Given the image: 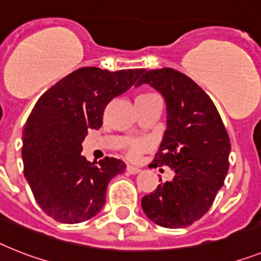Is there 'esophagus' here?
Returning a JSON list of instances; mask_svg holds the SVG:
<instances>
[{
    "instance_id": "esophagus-1",
    "label": "esophagus",
    "mask_w": 261,
    "mask_h": 261,
    "mask_svg": "<svg viewBox=\"0 0 261 261\" xmlns=\"http://www.w3.org/2000/svg\"><path fill=\"white\" fill-rule=\"evenodd\" d=\"M140 171H141L140 168L133 167V165H128V167H126V172H128L129 174H136V173H139Z\"/></svg>"
}]
</instances>
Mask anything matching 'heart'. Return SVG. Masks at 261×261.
Listing matches in <instances>:
<instances>
[{
    "label": "heart",
    "mask_w": 261,
    "mask_h": 261,
    "mask_svg": "<svg viewBox=\"0 0 261 261\" xmlns=\"http://www.w3.org/2000/svg\"><path fill=\"white\" fill-rule=\"evenodd\" d=\"M150 100H159V97L153 93H141L136 97V101H150ZM150 148V144L146 140H135L126 145L125 148V156L129 160H136L141 153Z\"/></svg>",
    "instance_id": "heart-1"
}]
</instances>
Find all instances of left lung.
I'll return each mask as SVG.
<instances>
[{"label":"left lung","mask_w":261,"mask_h":261,"mask_svg":"<svg viewBox=\"0 0 261 261\" xmlns=\"http://www.w3.org/2000/svg\"><path fill=\"white\" fill-rule=\"evenodd\" d=\"M149 84L167 102V130L152 167H169L172 181L160 182L141 200L145 215L164 228H185L212 206L229 168L231 141L216 107L192 79L171 68L148 70ZM161 181V178H160Z\"/></svg>","instance_id":"obj_1"}]
</instances>
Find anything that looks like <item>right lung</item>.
Instances as JSON below:
<instances>
[{
  "instance_id": "right-lung-1",
  "label": "right lung",
  "mask_w": 261,
  "mask_h": 261,
  "mask_svg": "<svg viewBox=\"0 0 261 261\" xmlns=\"http://www.w3.org/2000/svg\"><path fill=\"white\" fill-rule=\"evenodd\" d=\"M143 73L80 68L49 88L30 112L22 132L23 174L41 210L56 221L77 224L96 216L109 181L125 171L115 157L87 161L83 141L88 129L101 128L107 105Z\"/></svg>"
}]
</instances>
